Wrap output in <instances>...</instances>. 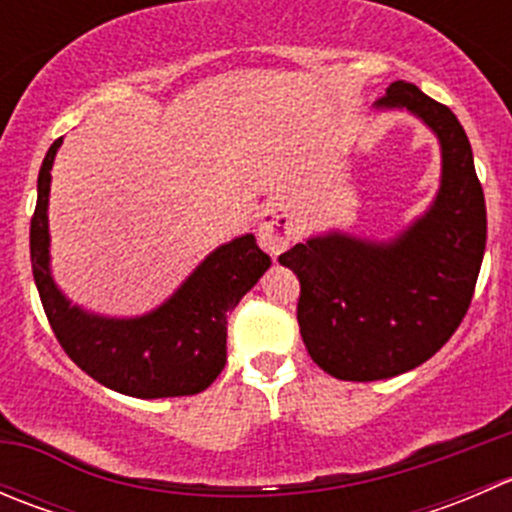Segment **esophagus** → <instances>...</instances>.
Here are the masks:
<instances>
[{
	"instance_id": "1",
	"label": "esophagus",
	"mask_w": 512,
	"mask_h": 512,
	"mask_svg": "<svg viewBox=\"0 0 512 512\" xmlns=\"http://www.w3.org/2000/svg\"><path fill=\"white\" fill-rule=\"evenodd\" d=\"M297 235V220L285 200H270L257 215V240L270 255H280Z\"/></svg>"
}]
</instances>
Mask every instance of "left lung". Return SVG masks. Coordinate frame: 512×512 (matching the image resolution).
<instances>
[{
    "label": "left lung",
    "mask_w": 512,
    "mask_h": 512,
    "mask_svg": "<svg viewBox=\"0 0 512 512\" xmlns=\"http://www.w3.org/2000/svg\"><path fill=\"white\" fill-rule=\"evenodd\" d=\"M374 108L409 111L441 143L431 208L391 240L329 230L280 255L299 280L304 347L342 381L391 379L431 359L466 317L485 252L483 188L451 108L406 81Z\"/></svg>",
    "instance_id": "8db88e82"
}]
</instances>
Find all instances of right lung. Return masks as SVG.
<instances>
[{"mask_svg":"<svg viewBox=\"0 0 512 512\" xmlns=\"http://www.w3.org/2000/svg\"><path fill=\"white\" fill-rule=\"evenodd\" d=\"M61 141L51 143L41 163L29 232L34 282L56 339L91 379L118 394L168 399L208 389L227 361V314L265 275L270 255L250 232L235 237L141 317H106L71 304L51 275L49 252L51 165Z\"/></svg>","mask_w":512,"mask_h":512,"instance_id":"right-lung-1","label":"right lung"}]
</instances>
